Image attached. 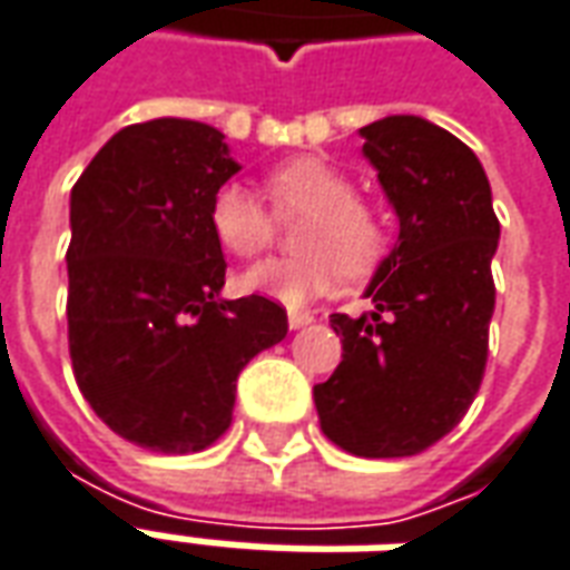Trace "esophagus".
Here are the masks:
<instances>
[{
    "label": "esophagus",
    "instance_id": "1",
    "mask_svg": "<svg viewBox=\"0 0 570 570\" xmlns=\"http://www.w3.org/2000/svg\"><path fill=\"white\" fill-rule=\"evenodd\" d=\"M289 330H302V326H308V323H314V317L311 314H305V311H289Z\"/></svg>",
    "mask_w": 570,
    "mask_h": 570
}]
</instances>
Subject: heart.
<instances>
[{"instance_id": "obj_1", "label": "heart", "mask_w": 570, "mask_h": 570, "mask_svg": "<svg viewBox=\"0 0 570 570\" xmlns=\"http://www.w3.org/2000/svg\"><path fill=\"white\" fill-rule=\"evenodd\" d=\"M265 198L228 183L210 200V232L237 259H253L274 240V216L298 219L293 259H265L240 274V289L272 298L284 308H302L333 293L345 272L366 277L387 253V225L370 200L354 195L351 176L317 155H298L265 174Z\"/></svg>"}]
</instances>
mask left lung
Listing matches in <instances>:
<instances>
[{"label":"left lung","mask_w":570,"mask_h":570,"mask_svg":"<svg viewBox=\"0 0 570 570\" xmlns=\"http://www.w3.org/2000/svg\"><path fill=\"white\" fill-rule=\"evenodd\" d=\"M360 137L400 237L366 286L372 311L330 317L342 363L314 384V406L338 449L406 458L464 419L482 384L501 223L489 176L454 134L428 118L387 116Z\"/></svg>","instance_id":"1"}]
</instances>
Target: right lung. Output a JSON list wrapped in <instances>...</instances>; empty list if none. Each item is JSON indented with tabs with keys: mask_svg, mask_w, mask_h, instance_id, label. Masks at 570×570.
<instances>
[{
	"mask_svg": "<svg viewBox=\"0 0 570 570\" xmlns=\"http://www.w3.org/2000/svg\"><path fill=\"white\" fill-rule=\"evenodd\" d=\"M237 170L225 134L155 118L118 130L69 195L72 372L97 419L149 452L219 440L240 370L286 335L272 298H219L207 213Z\"/></svg>",
	"mask_w": 570,
	"mask_h": 570,
	"instance_id": "add662e5",
	"label": "right lung"
}]
</instances>
